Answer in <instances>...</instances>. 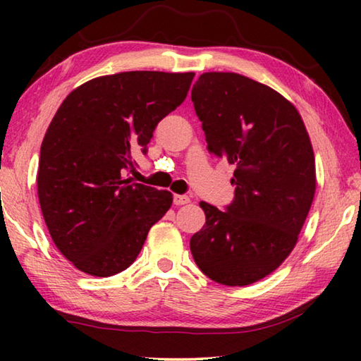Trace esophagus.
Wrapping results in <instances>:
<instances>
[{
  "instance_id": "obj_1",
  "label": "esophagus",
  "mask_w": 361,
  "mask_h": 361,
  "mask_svg": "<svg viewBox=\"0 0 361 361\" xmlns=\"http://www.w3.org/2000/svg\"><path fill=\"white\" fill-rule=\"evenodd\" d=\"M189 202H191V199H189L188 195H175V197H173L175 205H186Z\"/></svg>"
}]
</instances>
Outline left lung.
Returning a JSON list of instances; mask_svg holds the SVG:
<instances>
[{"mask_svg":"<svg viewBox=\"0 0 361 361\" xmlns=\"http://www.w3.org/2000/svg\"><path fill=\"white\" fill-rule=\"evenodd\" d=\"M191 100L207 148L235 166L232 204L200 202L205 226L189 242L192 258L213 282L255 283L296 245L315 195L312 143L291 102L237 73H204Z\"/></svg>","mask_w":361,"mask_h":361,"instance_id":"left-lung-1","label":"left lung"}]
</instances>
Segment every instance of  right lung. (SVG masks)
Wrapping results in <instances>:
<instances>
[{
  "mask_svg": "<svg viewBox=\"0 0 361 361\" xmlns=\"http://www.w3.org/2000/svg\"><path fill=\"white\" fill-rule=\"evenodd\" d=\"M194 73L126 71L66 95L41 145L38 197L54 243L89 276L111 277L137 259L172 192L132 183L133 151L185 102Z\"/></svg>",
  "mask_w": 361,
  "mask_h": 361,
  "instance_id": "right-lung-1",
  "label": "right lung"
}]
</instances>
